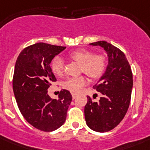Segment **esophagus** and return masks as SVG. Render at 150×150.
Segmentation results:
<instances>
[{"instance_id": "obj_1", "label": "esophagus", "mask_w": 150, "mask_h": 150, "mask_svg": "<svg viewBox=\"0 0 150 150\" xmlns=\"http://www.w3.org/2000/svg\"><path fill=\"white\" fill-rule=\"evenodd\" d=\"M71 95H72L73 100H75V99L76 98V96H77V94H75V93H71Z\"/></svg>"}]
</instances>
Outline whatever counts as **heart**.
Instances as JSON below:
<instances>
[{
    "instance_id": "obj_1",
    "label": "heart",
    "mask_w": 150,
    "mask_h": 150,
    "mask_svg": "<svg viewBox=\"0 0 150 150\" xmlns=\"http://www.w3.org/2000/svg\"><path fill=\"white\" fill-rule=\"evenodd\" d=\"M70 57L82 64V71L91 78L96 79L103 75L106 68V59L103 55L95 54L86 50H78L71 52ZM51 69L54 74L61 75L64 71L63 60L55 57L51 62ZM87 79L84 76L68 78L64 81L63 86L73 93H79L87 84Z\"/></svg>"
}]
</instances>
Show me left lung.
I'll use <instances>...</instances> for the list:
<instances>
[{
    "label": "left lung",
    "instance_id": "8db88e82",
    "mask_svg": "<svg viewBox=\"0 0 150 150\" xmlns=\"http://www.w3.org/2000/svg\"><path fill=\"white\" fill-rule=\"evenodd\" d=\"M106 51L108 64L103 75L93 88L103 96L98 102L89 96L85 106V119L89 128L98 132L112 130L128 111L133 86L132 69L121 50L106 41L89 43Z\"/></svg>",
    "mask_w": 150,
    "mask_h": 150
}]
</instances>
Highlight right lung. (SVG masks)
Instances as JSON below:
<instances>
[{
    "mask_svg": "<svg viewBox=\"0 0 150 150\" xmlns=\"http://www.w3.org/2000/svg\"><path fill=\"white\" fill-rule=\"evenodd\" d=\"M65 47L37 43L22 50L15 63L13 91L21 114L34 128L53 132L64 122L72 96L62 89L58 99H51L47 89L57 81L51 61Z\"/></svg>",
    "mask_w": 150,
    "mask_h": 150,
    "instance_id": "obj_1",
    "label": "right lung"
}]
</instances>
